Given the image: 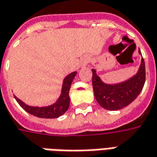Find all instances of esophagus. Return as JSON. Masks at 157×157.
Returning a JSON list of instances; mask_svg holds the SVG:
<instances>
[{"mask_svg":"<svg viewBox=\"0 0 157 157\" xmlns=\"http://www.w3.org/2000/svg\"><path fill=\"white\" fill-rule=\"evenodd\" d=\"M88 62H89V59H88L87 57L83 58V59H82V61H81V67L82 68L86 67V64L88 63Z\"/></svg>","mask_w":157,"mask_h":157,"instance_id":"1","label":"esophagus"}]
</instances>
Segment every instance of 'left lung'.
<instances>
[{
    "instance_id": "8db88e82",
    "label": "left lung",
    "mask_w": 157,
    "mask_h": 157,
    "mask_svg": "<svg viewBox=\"0 0 157 157\" xmlns=\"http://www.w3.org/2000/svg\"><path fill=\"white\" fill-rule=\"evenodd\" d=\"M141 54L140 50H139ZM93 87L97 102L104 109L117 110L131 104L142 91L145 82V65L142 58L138 73L128 81L117 84L102 82L93 69Z\"/></svg>"
}]
</instances>
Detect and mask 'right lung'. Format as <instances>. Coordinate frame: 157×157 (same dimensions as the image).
I'll use <instances>...</instances> for the list:
<instances>
[{
  "label": "right lung",
  "instance_id": "add662e5",
  "mask_svg": "<svg viewBox=\"0 0 157 157\" xmlns=\"http://www.w3.org/2000/svg\"><path fill=\"white\" fill-rule=\"evenodd\" d=\"M75 75H76V72H72L63 79L61 94H60L59 99L56 101V103H54L52 105L46 106V107H34V106L25 105L24 102L20 100L19 98H17L15 95H14V98L25 111H27L33 116L40 117V118H57V117H59L60 116H62L63 114L66 112L67 109H69V106H70L69 92H70L72 81L75 78Z\"/></svg>",
  "mask_w": 157,
  "mask_h": 157
}]
</instances>
